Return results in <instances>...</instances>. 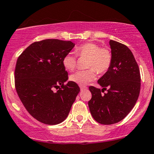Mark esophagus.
<instances>
[{"label": "esophagus", "instance_id": "esophagus-1", "mask_svg": "<svg viewBox=\"0 0 154 154\" xmlns=\"http://www.w3.org/2000/svg\"><path fill=\"white\" fill-rule=\"evenodd\" d=\"M80 88H81V91H83V90H85V89H86V86H80Z\"/></svg>", "mask_w": 154, "mask_h": 154}]
</instances>
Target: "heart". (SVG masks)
<instances>
[{"mask_svg":"<svg viewBox=\"0 0 154 154\" xmlns=\"http://www.w3.org/2000/svg\"><path fill=\"white\" fill-rule=\"evenodd\" d=\"M80 57H88L86 70H79L70 75L72 82L84 86L96 79V70L98 73H104L109 68L112 63V52L109 49L101 48L95 42H86L75 49ZM76 57L68 53L63 58V65L66 70L72 71L76 66Z\"/></svg>","mask_w":154,"mask_h":154,"instance_id":"1","label":"heart"}]
</instances>
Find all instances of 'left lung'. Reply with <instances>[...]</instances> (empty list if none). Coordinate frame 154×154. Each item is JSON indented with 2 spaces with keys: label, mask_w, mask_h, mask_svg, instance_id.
Wrapping results in <instances>:
<instances>
[{
  "label": "left lung",
  "mask_w": 154,
  "mask_h": 154,
  "mask_svg": "<svg viewBox=\"0 0 154 154\" xmlns=\"http://www.w3.org/2000/svg\"><path fill=\"white\" fill-rule=\"evenodd\" d=\"M112 58L107 71L99 79L102 89L90 86V112L99 123L120 122L134 107L140 90V75L134 56L127 46L110 40ZM108 88L104 95L101 92Z\"/></svg>",
  "instance_id": "8db88e82"
}]
</instances>
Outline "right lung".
Returning a JSON list of instances; mask_svg holds the SVG:
<instances>
[{"label": "right lung", "mask_w": 154, "mask_h": 154, "mask_svg": "<svg viewBox=\"0 0 154 154\" xmlns=\"http://www.w3.org/2000/svg\"><path fill=\"white\" fill-rule=\"evenodd\" d=\"M71 41L48 39L32 43L17 60L15 86L21 102L36 120L57 125L66 119L80 88L68 81L63 58L74 48ZM54 88L59 90L54 92Z\"/></svg>", "instance_id": "obj_1"}]
</instances>
